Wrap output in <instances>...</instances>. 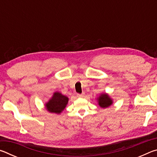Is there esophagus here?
Returning <instances> with one entry per match:
<instances>
[{"instance_id":"esophagus-1","label":"esophagus","mask_w":157,"mask_h":157,"mask_svg":"<svg viewBox=\"0 0 157 157\" xmlns=\"http://www.w3.org/2000/svg\"><path fill=\"white\" fill-rule=\"evenodd\" d=\"M84 92H83V93H82V94H78V95H78V97H83L84 96Z\"/></svg>"}]
</instances>
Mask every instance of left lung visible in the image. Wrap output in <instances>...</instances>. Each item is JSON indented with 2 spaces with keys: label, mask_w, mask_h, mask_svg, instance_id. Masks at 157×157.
Wrapping results in <instances>:
<instances>
[{
  "label": "left lung",
  "mask_w": 157,
  "mask_h": 157,
  "mask_svg": "<svg viewBox=\"0 0 157 157\" xmlns=\"http://www.w3.org/2000/svg\"><path fill=\"white\" fill-rule=\"evenodd\" d=\"M98 103L101 107L106 108L109 107L112 104V100L111 98L109 97L107 94H102L98 98Z\"/></svg>",
  "instance_id": "left-lung-1"
}]
</instances>
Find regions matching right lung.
I'll list each match as a JSON object with an SVG mask.
<instances>
[{
	"label": "right lung",
	"mask_w": 157,
	"mask_h": 157,
	"mask_svg": "<svg viewBox=\"0 0 157 157\" xmlns=\"http://www.w3.org/2000/svg\"><path fill=\"white\" fill-rule=\"evenodd\" d=\"M68 101V98L67 97L59 92H56L49 100V102L46 103V107L50 112L59 113L65 109Z\"/></svg>",
	"instance_id": "1"
}]
</instances>
